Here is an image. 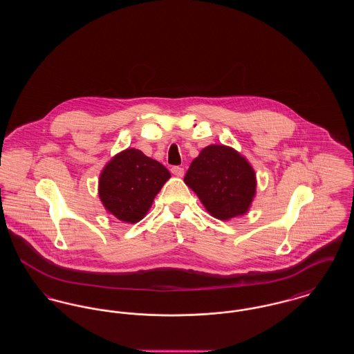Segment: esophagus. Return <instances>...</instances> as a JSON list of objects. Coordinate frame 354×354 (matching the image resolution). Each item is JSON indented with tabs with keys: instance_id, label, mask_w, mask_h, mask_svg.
<instances>
[{
	"instance_id": "esophagus-1",
	"label": "esophagus",
	"mask_w": 354,
	"mask_h": 354,
	"mask_svg": "<svg viewBox=\"0 0 354 354\" xmlns=\"http://www.w3.org/2000/svg\"><path fill=\"white\" fill-rule=\"evenodd\" d=\"M171 172H172L174 175H176V176H183V175H185V169H183V167H179V166H174V167L171 169Z\"/></svg>"
}]
</instances>
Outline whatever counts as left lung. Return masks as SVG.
Returning <instances> with one entry per match:
<instances>
[{
    "label": "left lung",
    "mask_w": 354,
    "mask_h": 354,
    "mask_svg": "<svg viewBox=\"0 0 354 354\" xmlns=\"http://www.w3.org/2000/svg\"><path fill=\"white\" fill-rule=\"evenodd\" d=\"M185 182L207 211L220 220L245 214L256 192L251 165L234 149L220 145L203 149L192 160Z\"/></svg>",
    "instance_id": "obj_1"
}]
</instances>
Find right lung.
Returning a JSON list of instances; mask_svg holds the SVG:
<instances>
[{
	"mask_svg": "<svg viewBox=\"0 0 354 354\" xmlns=\"http://www.w3.org/2000/svg\"><path fill=\"white\" fill-rule=\"evenodd\" d=\"M171 176L159 162L135 149L115 155L100 178V198L117 219L136 223L142 219L160 188Z\"/></svg>",
	"mask_w": 354,
	"mask_h": 354,
	"instance_id": "right-lung-1",
	"label": "right lung"
}]
</instances>
